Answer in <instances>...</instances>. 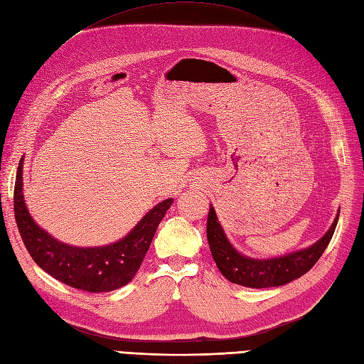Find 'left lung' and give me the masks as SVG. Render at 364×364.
Returning <instances> with one entry per match:
<instances>
[{
	"label": "left lung",
	"instance_id": "8db88e82",
	"mask_svg": "<svg viewBox=\"0 0 364 364\" xmlns=\"http://www.w3.org/2000/svg\"><path fill=\"white\" fill-rule=\"evenodd\" d=\"M337 220L338 216L325 236L307 250L272 260H254L232 248L212 207L207 219V239L218 269L231 283L251 289L278 287L307 274L316 264L333 237Z\"/></svg>",
	"mask_w": 364,
	"mask_h": 364
}]
</instances>
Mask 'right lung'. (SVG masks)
Wrapping results in <instances>:
<instances>
[{
  "instance_id": "1",
  "label": "right lung",
  "mask_w": 364,
  "mask_h": 364,
  "mask_svg": "<svg viewBox=\"0 0 364 364\" xmlns=\"http://www.w3.org/2000/svg\"><path fill=\"white\" fill-rule=\"evenodd\" d=\"M172 203V199L159 203L119 242L98 248H77L57 242L34 224L22 195V159L14 192L16 225L31 259L53 278L74 289L92 293L112 291L130 283Z\"/></svg>"
}]
</instances>
